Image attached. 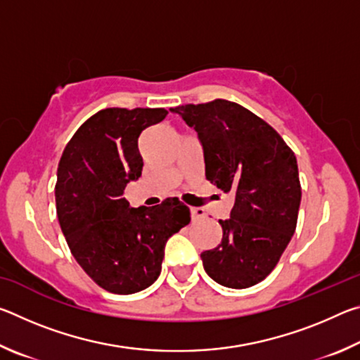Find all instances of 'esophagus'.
I'll list each match as a JSON object with an SVG mask.
<instances>
[{
    "label": "esophagus",
    "mask_w": 360,
    "mask_h": 360,
    "mask_svg": "<svg viewBox=\"0 0 360 360\" xmlns=\"http://www.w3.org/2000/svg\"><path fill=\"white\" fill-rule=\"evenodd\" d=\"M191 216L195 221V219H202L205 217V210L203 208H191Z\"/></svg>",
    "instance_id": "obj_1"
}]
</instances>
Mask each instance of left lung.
Wrapping results in <instances>:
<instances>
[{"label":"left lung","instance_id":"left-lung-1","mask_svg":"<svg viewBox=\"0 0 360 360\" xmlns=\"http://www.w3.org/2000/svg\"><path fill=\"white\" fill-rule=\"evenodd\" d=\"M197 131L205 176L235 198L221 245L202 252L216 283L246 289L276 266L295 231L302 187L294 152L265 120L227 100L172 108Z\"/></svg>","mask_w":360,"mask_h":360}]
</instances>
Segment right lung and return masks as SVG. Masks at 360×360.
I'll list each match as a JSON object with an SVG mask.
<instances>
[{"instance_id": "right-lung-1", "label": "right lung", "mask_w": 360, "mask_h": 360, "mask_svg": "<svg viewBox=\"0 0 360 360\" xmlns=\"http://www.w3.org/2000/svg\"><path fill=\"white\" fill-rule=\"evenodd\" d=\"M167 114L162 108L101 109L79 127L60 158V227L82 270L112 294L149 288L162 271L168 238L191 222L178 198L131 208L124 197L143 172L139 135Z\"/></svg>"}]
</instances>
